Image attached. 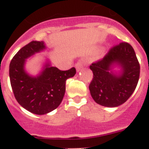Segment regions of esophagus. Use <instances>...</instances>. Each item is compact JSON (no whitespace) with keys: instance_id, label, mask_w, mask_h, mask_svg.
<instances>
[{"instance_id":"esophagus-1","label":"esophagus","mask_w":149,"mask_h":149,"mask_svg":"<svg viewBox=\"0 0 149 149\" xmlns=\"http://www.w3.org/2000/svg\"><path fill=\"white\" fill-rule=\"evenodd\" d=\"M76 67V70H77V72H79L80 70L82 68H83V62L81 61H79L78 62H77L75 65Z\"/></svg>"}]
</instances>
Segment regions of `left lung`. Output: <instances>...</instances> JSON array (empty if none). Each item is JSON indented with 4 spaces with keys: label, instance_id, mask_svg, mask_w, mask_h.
Listing matches in <instances>:
<instances>
[{
    "label": "left lung",
    "instance_id": "obj_1",
    "mask_svg": "<svg viewBox=\"0 0 149 149\" xmlns=\"http://www.w3.org/2000/svg\"><path fill=\"white\" fill-rule=\"evenodd\" d=\"M118 67L119 72L113 70ZM93 80L89 85L92 98L97 104L116 107L124 104L136 89L140 65L133 48L121 42L111 48L101 60L92 63Z\"/></svg>",
    "mask_w": 149,
    "mask_h": 149
}]
</instances>
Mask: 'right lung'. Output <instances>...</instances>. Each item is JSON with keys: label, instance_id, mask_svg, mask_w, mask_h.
<instances>
[{"label": "right lung", "instance_id": "add662e5", "mask_svg": "<svg viewBox=\"0 0 149 149\" xmlns=\"http://www.w3.org/2000/svg\"><path fill=\"white\" fill-rule=\"evenodd\" d=\"M45 49L44 42H30L17 52L10 64V80L16 100L24 109L37 115L48 113L60 105L66 80L76 74L74 68L61 71L47 61L38 75L29 74L25 70L26 59Z\"/></svg>", "mask_w": 149, "mask_h": 149}]
</instances>
